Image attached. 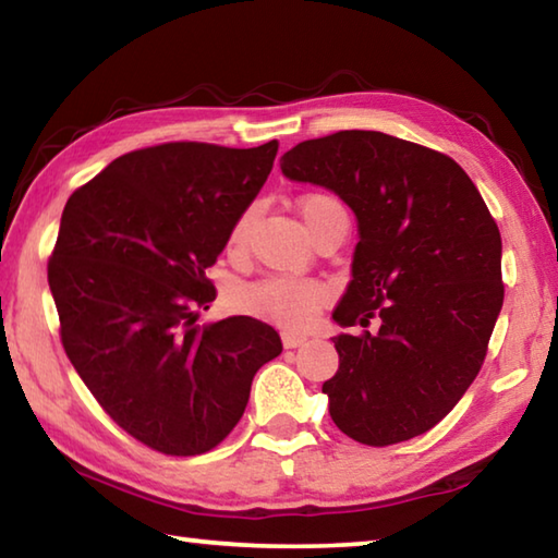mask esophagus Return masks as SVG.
<instances>
[{
  "instance_id": "obj_1",
  "label": "esophagus",
  "mask_w": 558,
  "mask_h": 558,
  "mask_svg": "<svg viewBox=\"0 0 558 558\" xmlns=\"http://www.w3.org/2000/svg\"><path fill=\"white\" fill-rule=\"evenodd\" d=\"M307 342V337L302 335H290V332H282V347L286 349H295V347H302Z\"/></svg>"
}]
</instances>
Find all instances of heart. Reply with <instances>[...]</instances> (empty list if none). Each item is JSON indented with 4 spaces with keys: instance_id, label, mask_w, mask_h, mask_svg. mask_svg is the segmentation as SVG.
Segmentation results:
<instances>
[{
    "instance_id": "heart-1",
    "label": "heart",
    "mask_w": 558,
    "mask_h": 558,
    "mask_svg": "<svg viewBox=\"0 0 558 558\" xmlns=\"http://www.w3.org/2000/svg\"><path fill=\"white\" fill-rule=\"evenodd\" d=\"M302 219L307 221L310 231H317L329 214L347 211L344 204L332 194L315 192L300 199ZM253 221V209H243L235 216L229 235H226V248L229 253H241L248 241ZM327 300V286L310 278L292 276H266L243 286L235 292V302L243 313L256 315L260 319L278 325L282 329H305L315 323L317 310Z\"/></svg>"
}]
</instances>
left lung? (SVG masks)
<instances>
[{"instance_id": "obj_1", "label": "left lung", "mask_w": 558, "mask_h": 558, "mask_svg": "<svg viewBox=\"0 0 558 558\" xmlns=\"http://www.w3.org/2000/svg\"><path fill=\"white\" fill-rule=\"evenodd\" d=\"M282 174L332 189L359 221L352 282L323 384L344 436L384 448L430 430L475 381L505 300L502 239L477 186L438 149L339 130L282 155Z\"/></svg>"}]
</instances>
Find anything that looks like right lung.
<instances>
[{
    "instance_id": "right-lung-1",
    "label": "right lung",
    "mask_w": 558,
    "mask_h": 558,
    "mask_svg": "<svg viewBox=\"0 0 558 558\" xmlns=\"http://www.w3.org/2000/svg\"><path fill=\"white\" fill-rule=\"evenodd\" d=\"M276 155L278 140L143 147L112 159L63 209L49 258L61 344L100 409L165 456L219 446L253 376L282 352L276 329L253 317L196 325L216 300L206 268Z\"/></svg>"
}]
</instances>
